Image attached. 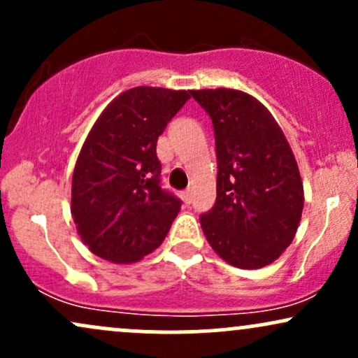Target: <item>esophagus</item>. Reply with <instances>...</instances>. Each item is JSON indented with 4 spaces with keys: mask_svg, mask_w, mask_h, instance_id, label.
I'll return each instance as SVG.
<instances>
[{
    "mask_svg": "<svg viewBox=\"0 0 358 358\" xmlns=\"http://www.w3.org/2000/svg\"><path fill=\"white\" fill-rule=\"evenodd\" d=\"M183 200H185V203H192V190H190V188L183 192Z\"/></svg>",
    "mask_w": 358,
    "mask_h": 358,
    "instance_id": "34e87169",
    "label": "esophagus"
}]
</instances>
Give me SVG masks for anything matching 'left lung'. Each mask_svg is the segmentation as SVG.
<instances>
[{"label":"left lung","instance_id":"8db88e82","mask_svg":"<svg viewBox=\"0 0 358 358\" xmlns=\"http://www.w3.org/2000/svg\"><path fill=\"white\" fill-rule=\"evenodd\" d=\"M212 117L217 200L200 215L208 244L231 266L259 269L296 236L305 193L296 158L264 104L236 89L190 90Z\"/></svg>","mask_w":358,"mask_h":358}]
</instances>
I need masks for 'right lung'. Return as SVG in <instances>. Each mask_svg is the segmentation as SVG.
Wrapping results in <instances>:
<instances>
[{"instance_id": "obj_1", "label": "right lung", "mask_w": 358, "mask_h": 358, "mask_svg": "<svg viewBox=\"0 0 358 358\" xmlns=\"http://www.w3.org/2000/svg\"><path fill=\"white\" fill-rule=\"evenodd\" d=\"M188 90L133 87L89 131L72 176L71 212L82 242L114 264L141 261L165 241L182 202L159 185L156 141Z\"/></svg>"}]
</instances>
